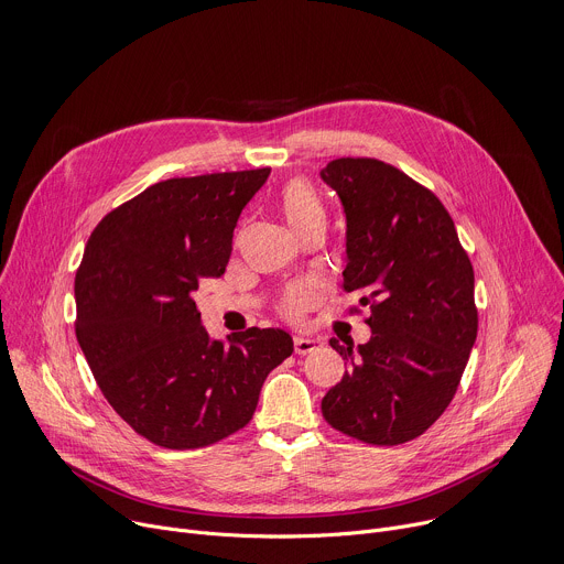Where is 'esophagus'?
<instances>
[{
    "label": "esophagus",
    "mask_w": 564,
    "mask_h": 564,
    "mask_svg": "<svg viewBox=\"0 0 564 564\" xmlns=\"http://www.w3.org/2000/svg\"><path fill=\"white\" fill-rule=\"evenodd\" d=\"M319 348V339H313V337H294V350L299 355H308L313 350Z\"/></svg>",
    "instance_id": "esophagus-1"
}]
</instances>
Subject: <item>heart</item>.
<instances>
[{
    "label": "heart",
    "instance_id": "obj_1",
    "mask_svg": "<svg viewBox=\"0 0 564 564\" xmlns=\"http://www.w3.org/2000/svg\"><path fill=\"white\" fill-rule=\"evenodd\" d=\"M281 212L288 220V225L301 236L313 227L326 225V212H324V204L317 197V193L305 184V182H290L283 186L281 197ZM315 301V290L308 285H301L294 288L292 292H288L285 301H283V313L288 317H299L308 305Z\"/></svg>",
    "mask_w": 564,
    "mask_h": 564
}]
</instances>
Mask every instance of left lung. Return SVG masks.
Wrapping results in <instances>:
<instances>
[{
    "label": "left lung",
    "instance_id": "left-lung-1",
    "mask_svg": "<svg viewBox=\"0 0 564 564\" xmlns=\"http://www.w3.org/2000/svg\"><path fill=\"white\" fill-rule=\"evenodd\" d=\"M322 180L346 214L344 290L369 305L367 344L335 337L348 371L322 400L326 423L371 445L421 436L445 412L477 339L475 272L441 199L369 158Z\"/></svg>",
    "mask_w": 564,
    "mask_h": 564
}]
</instances>
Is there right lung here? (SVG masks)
I'll return each instance as SVG.
<instances>
[{"instance_id": "obj_1", "label": "right lung", "mask_w": 564, "mask_h": 564, "mask_svg": "<svg viewBox=\"0 0 564 564\" xmlns=\"http://www.w3.org/2000/svg\"><path fill=\"white\" fill-rule=\"evenodd\" d=\"M270 169L148 186L91 231L76 272V337L98 389L143 438L195 449L242 430L268 373L292 355L281 328L212 339L195 294L231 256L245 204Z\"/></svg>"}]
</instances>
